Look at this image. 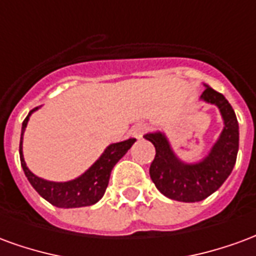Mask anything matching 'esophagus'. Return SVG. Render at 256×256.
Here are the masks:
<instances>
[{
	"instance_id": "34e87169",
	"label": "esophagus",
	"mask_w": 256,
	"mask_h": 256,
	"mask_svg": "<svg viewBox=\"0 0 256 256\" xmlns=\"http://www.w3.org/2000/svg\"><path fill=\"white\" fill-rule=\"evenodd\" d=\"M146 130H148V124H145V123H137L136 126L132 128V136L136 137V138H141Z\"/></svg>"
}]
</instances>
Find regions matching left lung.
<instances>
[{
	"mask_svg": "<svg viewBox=\"0 0 256 256\" xmlns=\"http://www.w3.org/2000/svg\"><path fill=\"white\" fill-rule=\"evenodd\" d=\"M204 86L206 90L200 98L218 106L224 119L220 138L204 159L196 163H185L174 154L166 134L155 132L144 136L156 150L155 159L150 167V180L166 198L184 203L202 202L218 190L230 176L238 152L236 114L225 96L211 89L208 84Z\"/></svg>",
	"mask_w": 256,
	"mask_h": 256,
	"instance_id": "left-lung-1",
	"label": "left lung"
}]
</instances>
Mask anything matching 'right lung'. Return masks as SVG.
Instances as JSON below:
<instances>
[{
  "label": "right lung",
  "mask_w": 256,
  "mask_h": 256,
  "mask_svg": "<svg viewBox=\"0 0 256 256\" xmlns=\"http://www.w3.org/2000/svg\"><path fill=\"white\" fill-rule=\"evenodd\" d=\"M38 108L40 106L31 110L22 124V137H20L19 145L20 163H22L23 172L28 182L42 198L58 208H76V207H86V206L96 204L106 193L114 166L126 155V152L136 142V138H128L126 141L108 145L106 150L102 152V155L82 176H79L75 180H71L67 182L46 181L44 178L36 177V174H32L28 170L24 162V156H23V134H24L31 114L36 112Z\"/></svg>",
  "instance_id": "add662e5"
}]
</instances>
